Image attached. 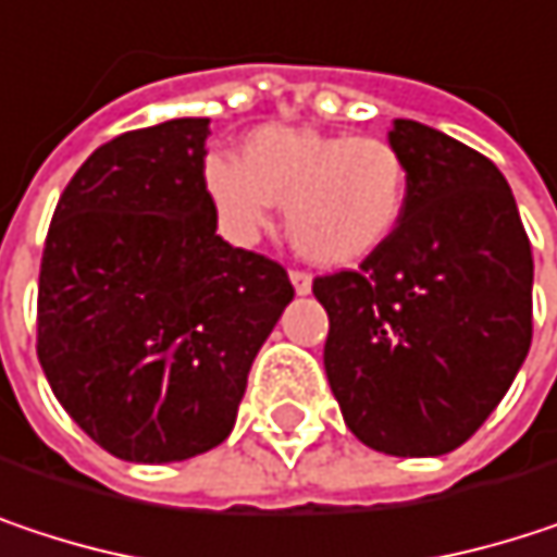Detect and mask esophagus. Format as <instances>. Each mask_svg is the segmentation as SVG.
I'll list each match as a JSON object with an SVG mask.
<instances>
[{
  "label": "esophagus",
  "mask_w": 557,
  "mask_h": 557,
  "mask_svg": "<svg viewBox=\"0 0 557 557\" xmlns=\"http://www.w3.org/2000/svg\"><path fill=\"white\" fill-rule=\"evenodd\" d=\"M289 280H293V289H296L299 296L312 289V274H306V271H289Z\"/></svg>",
  "instance_id": "esophagus-1"
}]
</instances>
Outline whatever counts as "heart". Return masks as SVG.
I'll return each instance as SVG.
<instances>
[{"instance_id":"1","label":"heart","mask_w":557,"mask_h":557,"mask_svg":"<svg viewBox=\"0 0 557 557\" xmlns=\"http://www.w3.org/2000/svg\"><path fill=\"white\" fill-rule=\"evenodd\" d=\"M202 183L235 242H258L286 206L293 245L325 268L377 255L409 206V161L389 138L293 125L255 128L238 161H206Z\"/></svg>"}]
</instances>
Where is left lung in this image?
I'll list each match as a JSON object with an SVG mask.
<instances>
[{"instance_id": "8db88e82", "label": "left lung", "mask_w": 557, "mask_h": 557, "mask_svg": "<svg viewBox=\"0 0 557 557\" xmlns=\"http://www.w3.org/2000/svg\"><path fill=\"white\" fill-rule=\"evenodd\" d=\"M389 141L409 161L396 235L312 293L345 425L374 451L432 458L484 425L529 355L532 245L491 158L409 119Z\"/></svg>"}]
</instances>
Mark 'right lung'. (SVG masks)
Here are the masks:
<instances>
[{
	"label": "right lung",
	"instance_id": "right-lung-1",
	"mask_svg": "<svg viewBox=\"0 0 557 557\" xmlns=\"http://www.w3.org/2000/svg\"><path fill=\"white\" fill-rule=\"evenodd\" d=\"M209 119L96 148L60 193L38 277V361L109 455L168 465L228 438L293 299L283 264L215 235Z\"/></svg>",
	"mask_w": 557,
	"mask_h": 557
}]
</instances>
